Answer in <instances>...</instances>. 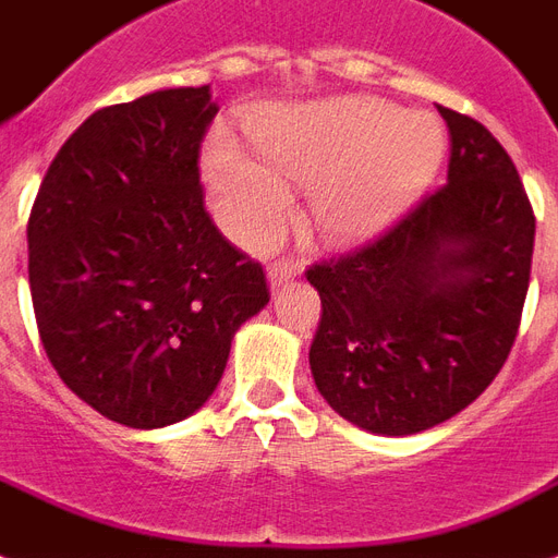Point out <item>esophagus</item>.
Returning <instances> with one entry per match:
<instances>
[{"mask_svg":"<svg viewBox=\"0 0 558 558\" xmlns=\"http://www.w3.org/2000/svg\"><path fill=\"white\" fill-rule=\"evenodd\" d=\"M300 274H302V262L284 258V262H276V265H270V270H267V279H270V288L276 291V288H282V284H288Z\"/></svg>","mask_w":558,"mask_h":558,"instance_id":"34e87169","label":"esophagus"}]
</instances>
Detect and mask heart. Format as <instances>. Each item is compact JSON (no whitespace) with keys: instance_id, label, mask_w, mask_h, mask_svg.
Returning a JSON list of instances; mask_svg holds the SVG:
<instances>
[{"instance_id":"heart-1","label":"heart","mask_w":558,"mask_h":558,"mask_svg":"<svg viewBox=\"0 0 558 558\" xmlns=\"http://www.w3.org/2000/svg\"><path fill=\"white\" fill-rule=\"evenodd\" d=\"M258 162L227 133L211 136L203 174L223 230L265 247L291 218L288 183L311 185V211L331 241L369 239L425 192L445 157L430 113H404L381 98L270 107L253 122Z\"/></svg>"}]
</instances>
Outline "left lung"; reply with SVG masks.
Listing matches in <instances>:
<instances>
[{
	"label": "left lung",
	"instance_id": "left-lung-1",
	"mask_svg": "<svg viewBox=\"0 0 558 558\" xmlns=\"http://www.w3.org/2000/svg\"><path fill=\"white\" fill-rule=\"evenodd\" d=\"M448 183L364 247L305 270L323 314L311 375L335 413L408 436L457 416L509 357L521 326L535 215L500 142L436 107Z\"/></svg>",
	"mask_w": 558,
	"mask_h": 558
}]
</instances>
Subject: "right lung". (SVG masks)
I'll use <instances>...</instances> for the list:
<instances>
[{
    "mask_svg": "<svg viewBox=\"0 0 558 558\" xmlns=\"http://www.w3.org/2000/svg\"><path fill=\"white\" fill-rule=\"evenodd\" d=\"M209 86L95 110L43 177L28 284L60 381L124 427L174 425L218 387L241 323L270 300L265 267L203 206Z\"/></svg>",
    "mask_w": 558,
    "mask_h": 558,
    "instance_id": "add662e5",
    "label": "right lung"
}]
</instances>
